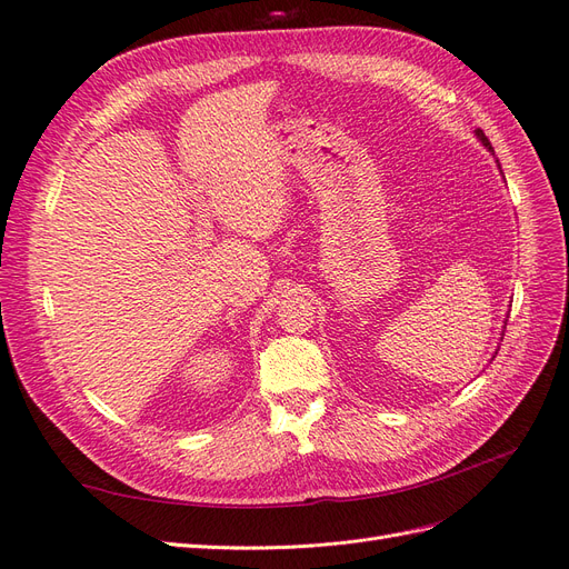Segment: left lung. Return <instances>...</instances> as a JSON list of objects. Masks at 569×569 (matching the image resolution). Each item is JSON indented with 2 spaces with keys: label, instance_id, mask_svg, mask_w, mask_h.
Instances as JSON below:
<instances>
[{
  "label": "left lung",
  "instance_id": "obj_1",
  "mask_svg": "<svg viewBox=\"0 0 569 569\" xmlns=\"http://www.w3.org/2000/svg\"><path fill=\"white\" fill-rule=\"evenodd\" d=\"M477 137H479V140H481V144H485L489 151H493V147H491V142L487 140V134L485 132H481V130H477Z\"/></svg>",
  "mask_w": 569,
  "mask_h": 569
}]
</instances>
